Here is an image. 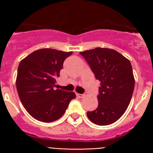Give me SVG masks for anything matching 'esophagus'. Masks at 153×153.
<instances>
[{"label":"esophagus","mask_w":153,"mask_h":153,"mask_svg":"<svg viewBox=\"0 0 153 153\" xmlns=\"http://www.w3.org/2000/svg\"><path fill=\"white\" fill-rule=\"evenodd\" d=\"M76 96L78 97V98H82L84 97V94H76Z\"/></svg>","instance_id":"34e87169"}]
</instances>
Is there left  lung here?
I'll return each mask as SVG.
<instances>
[{
  "instance_id": "left-lung-1",
  "label": "left lung",
  "mask_w": 153,
  "mask_h": 153,
  "mask_svg": "<svg viewBox=\"0 0 153 153\" xmlns=\"http://www.w3.org/2000/svg\"><path fill=\"white\" fill-rule=\"evenodd\" d=\"M80 54L100 82L98 106L87 112V117L96 125H110L123 115L130 103L135 84L132 65L113 49L97 48Z\"/></svg>"
}]
</instances>
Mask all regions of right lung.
Masks as SVG:
<instances>
[{
    "label": "right lung",
    "instance_id": "obj_1",
    "mask_svg": "<svg viewBox=\"0 0 153 153\" xmlns=\"http://www.w3.org/2000/svg\"><path fill=\"white\" fill-rule=\"evenodd\" d=\"M72 51L44 48L21 60L16 76L18 95L28 114L43 122L56 121L64 114L74 92L55 89L64 60Z\"/></svg>",
    "mask_w": 153,
    "mask_h": 153
}]
</instances>
